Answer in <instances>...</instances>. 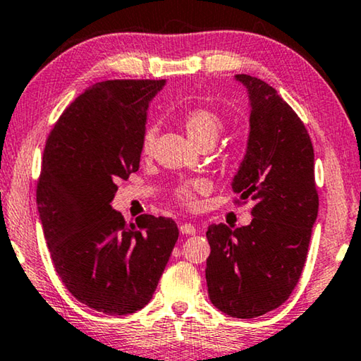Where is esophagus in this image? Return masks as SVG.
<instances>
[{"label": "esophagus", "instance_id": "34e87169", "mask_svg": "<svg viewBox=\"0 0 361 361\" xmlns=\"http://www.w3.org/2000/svg\"><path fill=\"white\" fill-rule=\"evenodd\" d=\"M180 231L183 234H191V236H194V234L197 233L196 226H194L192 223H183V225H180Z\"/></svg>", "mask_w": 361, "mask_h": 361}]
</instances>
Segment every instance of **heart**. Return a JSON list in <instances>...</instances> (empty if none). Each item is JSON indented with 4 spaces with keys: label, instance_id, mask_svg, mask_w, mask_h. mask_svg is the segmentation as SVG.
<instances>
[{
    "label": "heart",
    "instance_id": "obj_1",
    "mask_svg": "<svg viewBox=\"0 0 361 361\" xmlns=\"http://www.w3.org/2000/svg\"><path fill=\"white\" fill-rule=\"evenodd\" d=\"M181 123L188 136H190V140L199 147L214 145L223 131V118L220 117V114L215 112L214 109L205 106H194L188 109V111L183 114ZM154 141H156V130L152 127H147L141 138V152L145 154V156H149L152 152ZM207 191L209 183L205 180H186L175 188L173 197L183 205V207L192 209L196 207L197 204V194Z\"/></svg>",
    "mask_w": 361,
    "mask_h": 361
}]
</instances>
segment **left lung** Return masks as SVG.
<instances>
[{"instance_id": "obj_1", "label": "left lung", "mask_w": 361, "mask_h": 361, "mask_svg": "<svg viewBox=\"0 0 361 361\" xmlns=\"http://www.w3.org/2000/svg\"><path fill=\"white\" fill-rule=\"evenodd\" d=\"M249 90L247 152L234 204L255 202L249 226L210 225L205 279L210 302L234 318L262 317L283 305L304 270L318 215L313 145L304 122L260 78L236 77Z\"/></svg>"}]
</instances>
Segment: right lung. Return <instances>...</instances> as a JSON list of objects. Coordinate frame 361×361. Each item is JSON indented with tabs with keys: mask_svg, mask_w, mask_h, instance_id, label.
Here are the masks:
<instances>
[{
	"mask_svg": "<svg viewBox=\"0 0 361 361\" xmlns=\"http://www.w3.org/2000/svg\"><path fill=\"white\" fill-rule=\"evenodd\" d=\"M165 80H106L85 90L49 131L37 185L51 260L68 293L93 310L145 307L178 239L170 219L127 223L111 202L140 169L149 101Z\"/></svg>",
	"mask_w": 361,
	"mask_h": 361,
	"instance_id": "right-lung-1",
	"label": "right lung"
}]
</instances>
